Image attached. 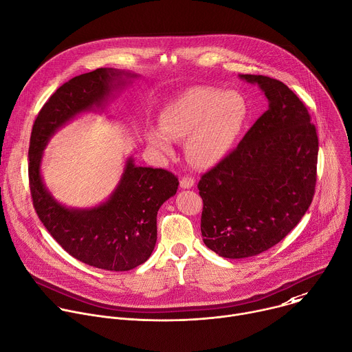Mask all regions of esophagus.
<instances>
[{"instance_id": "34e87169", "label": "esophagus", "mask_w": 352, "mask_h": 352, "mask_svg": "<svg viewBox=\"0 0 352 352\" xmlns=\"http://www.w3.org/2000/svg\"><path fill=\"white\" fill-rule=\"evenodd\" d=\"M195 185V179L192 177H182L179 181V186L184 189H190Z\"/></svg>"}]
</instances>
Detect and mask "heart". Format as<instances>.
I'll return each instance as SVG.
<instances>
[{"label": "heart", "mask_w": 352, "mask_h": 352, "mask_svg": "<svg viewBox=\"0 0 352 352\" xmlns=\"http://www.w3.org/2000/svg\"><path fill=\"white\" fill-rule=\"evenodd\" d=\"M248 117V102L239 91L196 86L164 106L160 113L162 129H148L146 140L152 147L171 153V139L188 138L189 160L200 168H212L230 155Z\"/></svg>", "instance_id": "heart-1"}]
</instances>
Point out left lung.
<instances>
[{
    "instance_id": "obj_1",
    "label": "left lung",
    "mask_w": 352,
    "mask_h": 352,
    "mask_svg": "<svg viewBox=\"0 0 352 352\" xmlns=\"http://www.w3.org/2000/svg\"><path fill=\"white\" fill-rule=\"evenodd\" d=\"M239 78L261 87L269 109L197 184L204 242L227 259L265 252L304 217L315 193L319 150L311 116L287 85L263 75Z\"/></svg>"
}]
</instances>
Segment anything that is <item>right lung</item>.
<instances>
[{
	"instance_id": "obj_1",
	"label": "right lung",
	"mask_w": 352,
	"mask_h": 352,
	"mask_svg": "<svg viewBox=\"0 0 352 352\" xmlns=\"http://www.w3.org/2000/svg\"><path fill=\"white\" fill-rule=\"evenodd\" d=\"M139 75L98 68L72 78L47 100L32 129L29 182L33 206L47 231L75 259L103 270L126 272L144 263L157 241V212L178 189V178L139 167L133 157L111 195L94 208H68L52 195L41 177L43 152L53 135L82 113L104 111Z\"/></svg>"
}]
</instances>
